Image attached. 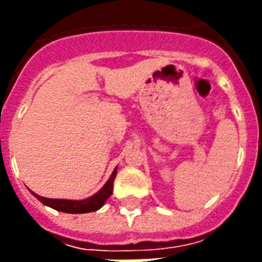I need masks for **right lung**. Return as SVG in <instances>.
<instances>
[{
  "instance_id": "1",
  "label": "right lung",
  "mask_w": 262,
  "mask_h": 262,
  "mask_svg": "<svg viewBox=\"0 0 262 262\" xmlns=\"http://www.w3.org/2000/svg\"><path fill=\"white\" fill-rule=\"evenodd\" d=\"M115 175H117V168H115L111 177L108 178L104 186L96 193L91 195L90 199L85 200H57V199H46L42 195L35 194L34 191H31L36 199L43 203L47 207L53 208L55 211L67 212V213H88V212L98 211L103 207V204L106 203V200L113 194V183H114Z\"/></svg>"
}]
</instances>
